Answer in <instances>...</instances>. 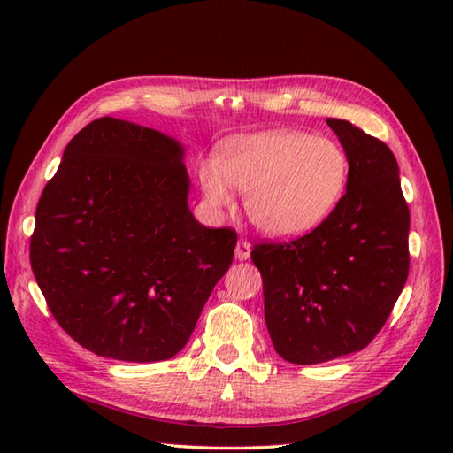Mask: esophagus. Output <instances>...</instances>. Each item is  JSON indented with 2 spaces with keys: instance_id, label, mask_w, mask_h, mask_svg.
I'll return each instance as SVG.
<instances>
[{
  "instance_id": "esophagus-1",
  "label": "esophagus",
  "mask_w": 453,
  "mask_h": 453,
  "mask_svg": "<svg viewBox=\"0 0 453 453\" xmlns=\"http://www.w3.org/2000/svg\"><path fill=\"white\" fill-rule=\"evenodd\" d=\"M249 257H251V243L239 242L235 247V258L237 261H247Z\"/></svg>"
}]
</instances>
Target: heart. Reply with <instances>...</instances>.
Returning a JSON list of instances; mask_svg holds the SVG:
<instances>
[{
  "label": "heart",
  "mask_w": 453,
  "mask_h": 453,
  "mask_svg": "<svg viewBox=\"0 0 453 453\" xmlns=\"http://www.w3.org/2000/svg\"><path fill=\"white\" fill-rule=\"evenodd\" d=\"M346 151L329 138L300 130H268L235 136L218 159L198 169L210 206L234 200L232 185L245 192V210L263 234L302 237L333 214L349 185Z\"/></svg>",
  "instance_id": "obj_1"
}]
</instances>
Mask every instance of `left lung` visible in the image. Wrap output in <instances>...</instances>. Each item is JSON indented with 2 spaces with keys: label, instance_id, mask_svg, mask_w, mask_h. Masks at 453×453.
<instances>
[{
  "label": "left lung",
  "instance_id": "1",
  "mask_svg": "<svg viewBox=\"0 0 453 453\" xmlns=\"http://www.w3.org/2000/svg\"><path fill=\"white\" fill-rule=\"evenodd\" d=\"M326 124L350 163L339 206L311 234L251 251L274 350L302 365L365 349L409 276L411 218L395 156L349 120Z\"/></svg>",
  "mask_w": 453,
  "mask_h": 453
}]
</instances>
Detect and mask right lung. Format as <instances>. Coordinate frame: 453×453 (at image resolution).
I'll list each match as a JSON object with an SVG mask.
<instances>
[{
  "label": "right lung",
  "instance_id": "add662e5",
  "mask_svg": "<svg viewBox=\"0 0 453 453\" xmlns=\"http://www.w3.org/2000/svg\"><path fill=\"white\" fill-rule=\"evenodd\" d=\"M185 148L103 117L75 134L36 206L31 266L58 325L97 356L169 360L234 261V229L188 208Z\"/></svg>",
  "mask_w": 453,
  "mask_h": 453
}]
</instances>
